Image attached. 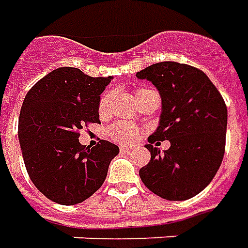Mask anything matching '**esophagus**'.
Listing matches in <instances>:
<instances>
[{
    "label": "esophagus",
    "instance_id": "obj_1",
    "mask_svg": "<svg viewBox=\"0 0 248 248\" xmlns=\"http://www.w3.org/2000/svg\"><path fill=\"white\" fill-rule=\"evenodd\" d=\"M120 151L123 152V154H131L133 149L132 148H128V147H121Z\"/></svg>",
    "mask_w": 248,
    "mask_h": 248
}]
</instances>
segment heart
Listing matches in <instances>:
<instances>
[{"mask_svg":"<svg viewBox=\"0 0 248 248\" xmlns=\"http://www.w3.org/2000/svg\"><path fill=\"white\" fill-rule=\"evenodd\" d=\"M149 92H151V91H148V89H139V91L135 92V97L138 100ZM109 97V93H107V94H104V96L100 99L99 110L101 113L108 109ZM139 133H140L139 128L133 127V125L127 124V123H117V124H113V125L108 129V135H109L110 138L113 139L115 141H119V143L123 144L133 143V141L139 138Z\"/></svg>","mask_w":248,"mask_h":248,"instance_id":"b5f03b06","label":"heart"}]
</instances>
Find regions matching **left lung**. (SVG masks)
<instances>
[{"instance_id":"8db88e82","label":"left lung","mask_w":248,"mask_h":248,"mask_svg":"<svg viewBox=\"0 0 248 248\" xmlns=\"http://www.w3.org/2000/svg\"><path fill=\"white\" fill-rule=\"evenodd\" d=\"M159 91V125L148 141L168 140L160 154L150 144L151 160L140 171L144 186L167 200H187L211 183L226 147L227 107L204 72L175 61L157 62L136 73Z\"/></svg>"}]
</instances>
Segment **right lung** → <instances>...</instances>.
Wrapping results in <instances>:
<instances>
[{"mask_svg": "<svg viewBox=\"0 0 248 248\" xmlns=\"http://www.w3.org/2000/svg\"><path fill=\"white\" fill-rule=\"evenodd\" d=\"M112 78L62 66L26 93L18 119L22 157L33 184L54 203L73 205L92 196L119 154L107 140L92 148L78 141L82 125L100 123V94Z\"/></svg>", "mask_w": 248, "mask_h": 248, "instance_id": "add662e5", "label": "right lung"}]
</instances>
